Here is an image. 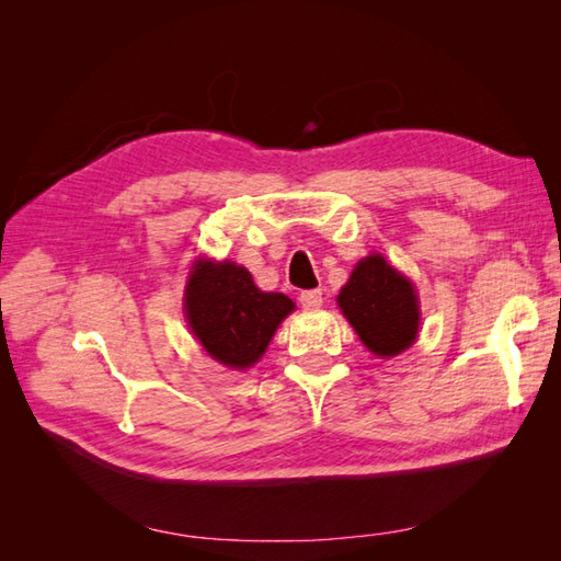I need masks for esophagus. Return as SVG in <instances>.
Instances as JSON below:
<instances>
[{
	"label": "esophagus",
	"mask_w": 561,
	"mask_h": 561,
	"mask_svg": "<svg viewBox=\"0 0 561 561\" xmlns=\"http://www.w3.org/2000/svg\"><path fill=\"white\" fill-rule=\"evenodd\" d=\"M299 301L307 311H316V309L322 307V293L320 290H307V293L299 295Z\"/></svg>",
	"instance_id": "34e87169"
}]
</instances>
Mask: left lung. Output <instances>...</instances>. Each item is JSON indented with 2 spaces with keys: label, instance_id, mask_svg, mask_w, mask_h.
<instances>
[{
  "label": "left lung",
  "instance_id": "1",
  "mask_svg": "<svg viewBox=\"0 0 561 561\" xmlns=\"http://www.w3.org/2000/svg\"><path fill=\"white\" fill-rule=\"evenodd\" d=\"M336 304L360 342L379 358H393L416 342L421 311L414 285L379 252L355 264Z\"/></svg>",
  "mask_w": 561,
  "mask_h": 561
}]
</instances>
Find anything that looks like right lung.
I'll return each mask as SVG.
<instances>
[{
	"mask_svg": "<svg viewBox=\"0 0 561 561\" xmlns=\"http://www.w3.org/2000/svg\"><path fill=\"white\" fill-rule=\"evenodd\" d=\"M295 311L283 293H262L236 262L196 260L184 290L186 322L213 360L231 369L257 363L276 328Z\"/></svg>",
	"mask_w": 561,
	"mask_h": 561,
	"instance_id": "1",
	"label": "right lung"
}]
</instances>
